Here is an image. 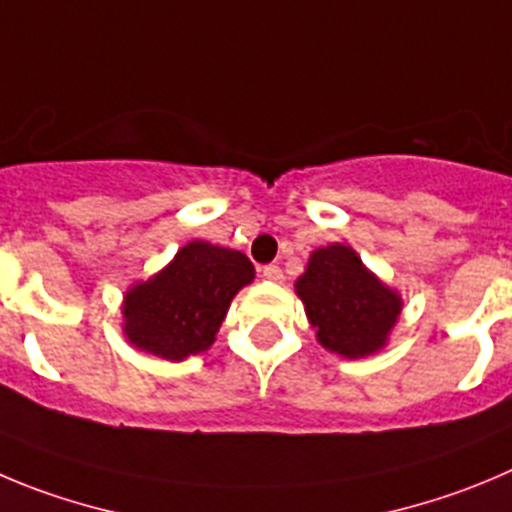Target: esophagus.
Segmentation results:
<instances>
[{
	"label": "esophagus",
	"mask_w": 512,
	"mask_h": 512,
	"mask_svg": "<svg viewBox=\"0 0 512 512\" xmlns=\"http://www.w3.org/2000/svg\"><path fill=\"white\" fill-rule=\"evenodd\" d=\"M262 278L270 280V283H283V270L278 265L262 267Z\"/></svg>",
	"instance_id": "obj_1"
}]
</instances>
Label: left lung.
Segmentation results:
<instances>
[{"label": "left lung", "mask_w": 512, "mask_h": 512, "mask_svg": "<svg viewBox=\"0 0 512 512\" xmlns=\"http://www.w3.org/2000/svg\"><path fill=\"white\" fill-rule=\"evenodd\" d=\"M315 338L343 358H364L386 346L401 313L396 290L366 270L346 245L321 247L295 283Z\"/></svg>", "instance_id": "1"}]
</instances>
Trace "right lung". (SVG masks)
Wrapping results in <instances>:
<instances>
[{"label": "right lung", "instance_id": "obj_1", "mask_svg": "<svg viewBox=\"0 0 512 512\" xmlns=\"http://www.w3.org/2000/svg\"><path fill=\"white\" fill-rule=\"evenodd\" d=\"M255 278L242 252L194 240L123 298V333L138 351L166 361L207 351L237 290Z\"/></svg>", "mask_w": 512, "mask_h": 512}]
</instances>
